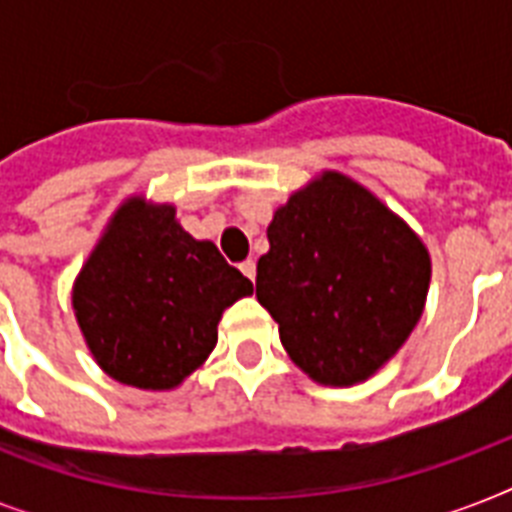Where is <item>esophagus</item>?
<instances>
[{
	"instance_id": "obj_1",
	"label": "esophagus",
	"mask_w": 512,
	"mask_h": 512,
	"mask_svg": "<svg viewBox=\"0 0 512 512\" xmlns=\"http://www.w3.org/2000/svg\"><path fill=\"white\" fill-rule=\"evenodd\" d=\"M239 268H241V273H244V276H247L249 281H255V276H257V263H255V260H252V257H249V260H244V263H241Z\"/></svg>"
}]
</instances>
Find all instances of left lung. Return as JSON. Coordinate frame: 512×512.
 Returning a JSON list of instances; mask_svg holds the SVG:
<instances>
[{
    "instance_id": "left-lung-1",
    "label": "left lung",
    "mask_w": 512,
    "mask_h": 512,
    "mask_svg": "<svg viewBox=\"0 0 512 512\" xmlns=\"http://www.w3.org/2000/svg\"><path fill=\"white\" fill-rule=\"evenodd\" d=\"M257 300L289 358L313 382L369 380L417 327L430 287L422 239L366 185L324 170L268 225Z\"/></svg>"
}]
</instances>
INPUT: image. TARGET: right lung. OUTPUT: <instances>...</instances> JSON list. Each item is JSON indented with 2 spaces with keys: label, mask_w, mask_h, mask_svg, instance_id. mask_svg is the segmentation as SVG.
<instances>
[{
  "label": "right lung",
  "mask_w": 512,
  "mask_h": 512,
  "mask_svg": "<svg viewBox=\"0 0 512 512\" xmlns=\"http://www.w3.org/2000/svg\"><path fill=\"white\" fill-rule=\"evenodd\" d=\"M249 295L252 281L212 241L193 239L172 204L132 193L84 260L71 305L108 377L175 390L215 350L225 308Z\"/></svg>",
  "instance_id": "add662e5"
}]
</instances>
